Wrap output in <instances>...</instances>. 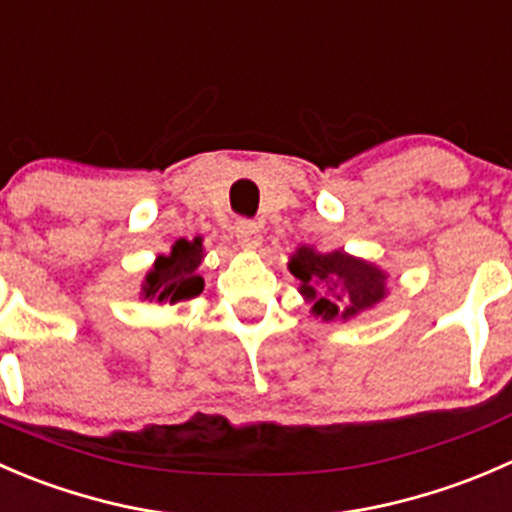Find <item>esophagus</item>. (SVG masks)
Here are the masks:
<instances>
[{"label":"esophagus","mask_w":512,"mask_h":512,"mask_svg":"<svg viewBox=\"0 0 512 512\" xmlns=\"http://www.w3.org/2000/svg\"><path fill=\"white\" fill-rule=\"evenodd\" d=\"M234 236H236V244H239L244 251H254L261 246V231H258L254 221H239V224H236Z\"/></svg>","instance_id":"1"}]
</instances>
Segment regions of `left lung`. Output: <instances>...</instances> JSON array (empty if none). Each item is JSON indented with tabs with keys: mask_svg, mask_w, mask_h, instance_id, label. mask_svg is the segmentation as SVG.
I'll list each match as a JSON object with an SVG mask.
<instances>
[{
	"mask_svg": "<svg viewBox=\"0 0 512 512\" xmlns=\"http://www.w3.org/2000/svg\"><path fill=\"white\" fill-rule=\"evenodd\" d=\"M288 271L298 278V293L311 303L321 321H353L388 296V273L378 263L346 254L298 246L288 258Z\"/></svg>",
	"mask_w": 512,
	"mask_h": 512,
	"instance_id": "obj_1",
	"label": "left lung"
}]
</instances>
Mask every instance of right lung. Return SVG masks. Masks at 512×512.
<instances>
[{"label": "right lung", "mask_w": 512, "mask_h": 512, "mask_svg": "<svg viewBox=\"0 0 512 512\" xmlns=\"http://www.w3.org/2000/svg\"><path fill=\"white\" fill-rule=\"evenodd\" d=\"M204 239H179L169 254L156 256L151 268L141 281V301L149 303H179L199 296L204 291V278L199 266L204 261Z\"/></svg>", "instance_id": "right-lung-1"}]
</instances>
